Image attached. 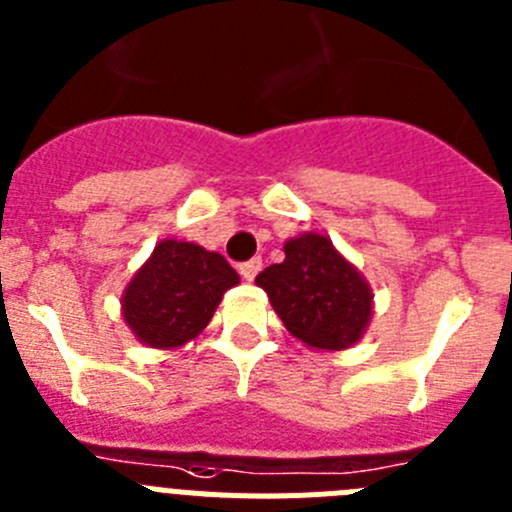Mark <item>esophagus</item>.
I'll use <instances>...</instances> for the list:
<instances>
[{"instance_id":"34e87169","label":"esophagus","mask_w":512,"mask_h":512,"mask_svg":"<svg viewBox=\"0 0 512 512\" xmlns=\"http://www.w3.org/2000/svg\"><path fill=\"white\" fill-rule=\"evenodd\" d=\"M260 270H262L260 257H252V260H247V262H242V265H239V275H242L245 280H255Z\"/></svg>"}]
</instances>
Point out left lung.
<instances>
[{"instance_id":"1","label":"left lung","mask_w":512,"mask_h":512,"mask_svg":"<svg viewBox=\"0 0 512 512\" xmlns=\"http://www.w3.org/2000/svg\"><path fill=\"white\" fill-rule=\"evenodd\" d=\"M285 329L316 349H347L372 313L365 278L334 250L329 237L301 234L285 242V260L255 278Z\"/></svg>"}]
</instances>
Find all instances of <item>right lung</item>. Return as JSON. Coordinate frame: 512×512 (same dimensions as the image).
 <instances>
[{
    "mask_svg": "<svg viewBox=\"0 0 512 512\" xmlns=\"http://www.w3.org/2000/svg\"><path fill=\"white\" fill-rule=\"evenodd\" d=\"M237 283V270L219 252L165 239L124 290V321L147 347H181L209 324L224 290Z\"/></svg>",
    "mask_w": 512,
    "mask_h": 512,
    "instance_id": "right-lung-1",
    "label": "right lung"
}]
</instances>
